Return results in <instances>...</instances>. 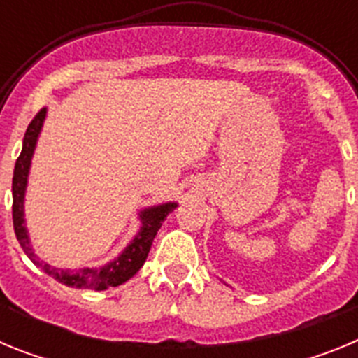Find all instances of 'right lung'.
Here are the masks:
<instances>
[{
    "instance_id": "add662e5",
    "label": "right lung",
    "mask_w": 358,
    "mask_h": 358,
    "mask_svg": "<svg viewBox=\"0 0 358 358\" xmlns=\"http://www.w3.org/2000/svg\"><path fill=\"white\" fill-rule=\"evenodd\" d=\"M46 118V107L39 110L36 118L31 120L28 125L27 132H24L23 140V150L19 154L17 161H15L14 169V179H12V218H14V231L15 236L19 240V245L23 248L24 255L30 258L34 264L39 268H43L44 273L57 280L59 283L66 287H73V289H90V290H106L109 287H118L131 280L141 267H143L145 260H147L150 245L156 238L157 231H159L161 224L166 218L170 211L177 208L176 202H166V204H159V206L148 208L140 213L141 218V229L140 233L134 236L127 248L123 249L122 255L116 260L109 262L103 267L98 268H78V271H69V268H55L52 265L44 264L36 256V252L31 251L30 240H28L27 227H24V189H27L28 182V172H30V163L34 150H36L37 138H39L41 127Z\"/></svg>"
}]
</instances>
